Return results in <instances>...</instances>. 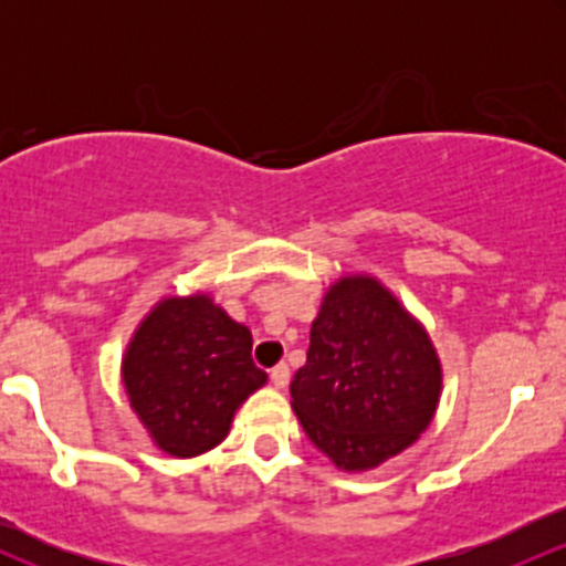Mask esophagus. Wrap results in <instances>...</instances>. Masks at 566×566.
I'll list each match as a JSON object with an SVG mask.
<instances>
[{
	"instance_id": "1",
	"label": "esophagus",
	"mask_w": 566,
	"mask_h": 566,
	"mask_svg": "<svg viewBox=\"0 0 566 566\" xmlns=\"http://www.w3.org/2000/svg\"><path fill=\"white\" fill-rule=\"evenodd\" d=\"M271 382H274L276 388H284L290 382V367L287 365H276L271 369Z\"/></svg>"
}]
</instances>
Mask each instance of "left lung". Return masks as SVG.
I'll return each mask as SVG.
<instances>
[{"instance_id":"obj_1","label":"left lung","mask_w":566,"mask_h":566,"mask_svg":"<svg viewBox=\"0 0 566 566\" xmlns=\"http://www.w3.org/2000/svg\"><path fill=\"white\" fill-rule=\"evenodd\" d=\"M305 437L340 471L378 469L431 426L441 361L426 327L375 276H340L290 382Z\"/></svg>"}]
</instances>
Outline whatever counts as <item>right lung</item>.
I'll return each instance as SVG.
<instances>
[{
  "mask_svg": "<svg viewBox=\"0 0 566 566\" xmlns=\"http://www.w3.org/2000/svg\"><path fill=\"white\" fill-rule=\"evenodd\" d=\"M250 354V329L207 292L161 297L143 316L122 356V382L161 452L197 458L229 437L237 409L269 380Z\"/></svg>",
  "mask_w": 566,
  "mask_h": 566,
  "instance_id": "1",
  "label": "right lung"
}]
</instances>
